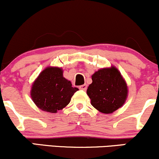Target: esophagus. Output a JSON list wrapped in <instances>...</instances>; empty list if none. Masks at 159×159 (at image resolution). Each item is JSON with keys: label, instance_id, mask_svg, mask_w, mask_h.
<instances>
[{"label": "esophagus", "instance_id": "esophagus-1", "mask_svg": "<svg viewBox=\"0 0 159 159\" xmlns=\"http://www.w3.org/2000/svg\"><path fill=\"white\" fill-rule=\"evenodd\" d=\"M87 84H83V85L79 86V89H80V90H87Z\"/></svg>", "mask_w": 159, "mask_h": 159}]
</instances>
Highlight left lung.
I'll use <instances>...</instances> for the list:
<instances>
[{
  "instance_id": "1",
  "label": "left lung",
  "mask_w": 159,
  "mask_h": 159,
  "mask_svg": "<svg viewBox=\"0 0 159 159\" xmlns=\"http://www.w3.org/2000/svg\"><path fill=\"white\" fill-rule=\"evenodd\" d=\"M87 93L91 105L103 114H112L124 105L128 97V86L114 66L98 69L92 75Z\"/></svg>"
}]
</instances>
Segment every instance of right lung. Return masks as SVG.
Here are the masks:
<instances>
[{"mask_svg":"<svg viewBox=\"0 0 159 159\" xmlns=\"http://www.w3.org/2000/svg\"><path fill=\"white\" fill-rule=\"evenodd\" d=\"M61 67L48 66L42 71L33 83L30 96L40 110L57 113L70 102L71 98L78 90L72 87L70 81L63 75Z\"/></svg>","mask_w":159,"mask_h":159,"instance_id":"1","label":"right lung"}]
</instances>
